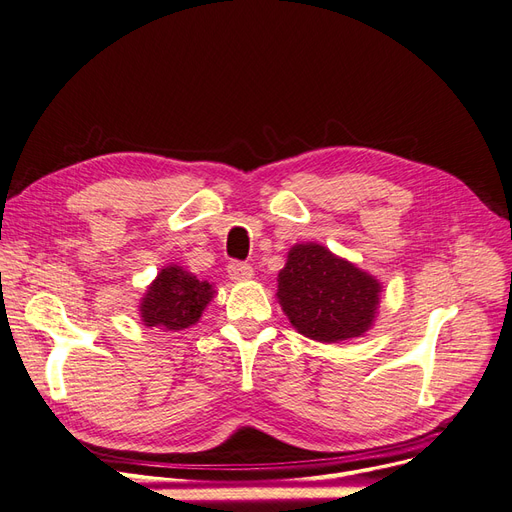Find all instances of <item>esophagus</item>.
<instances>
[{
	"mask_svg": "<svg viewBox=\"0 0 512 512\" xmlns=\"http://www.w3.org/2000/svg\"><path fill=\"white\" fill-rule=\"evenodd\" d=\"M228 275L232 277V280H250V277L254 275V269L247 265V262L230 260L228 262Z\"/></svg>",
	"mask_w": 512,
	"mask_h": 512,
	"instance_id": "1",
	"label": "esophagus"
}]
</instances>
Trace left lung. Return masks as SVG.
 I'll list each match as a JSON object with an SVG mask.
<instances>
[{"label": "left lung", "mask_w": 512, "mask_h": 512, "mask_svg": "<svg viewBox=\"0 0 512 512\" xmlns=\"http://www.w3.org/2000/svg\"><path fill=\"white\" fill-rule=\"evenodd\" d=\"M277 282L282 309L305 337L331 344L371 327L380 284L322 245H294Z\"/></svg>", "instance_id": "left-lung-1"}]
</instances>
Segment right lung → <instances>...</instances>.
I'll list each match as a JSON object with an SVG mask.
<instances>
[{
	"label": "right lung",
	"instance_id": "obj_1",
	"mask_svg": "<svg viewBox=\"0 0 512 512\" xmlns=\"http://www.w3.org/2000/svg\"><path fill=\"white\" fill-rule=\"evenodd\" d=\"M211 294V286L196 280V275L181 267H166L141 303L143 322L166 331L188 329L203 314Z\"/></svg>",
	"mask_w": 512,
	"mask_h": 512
}]
</instances>
